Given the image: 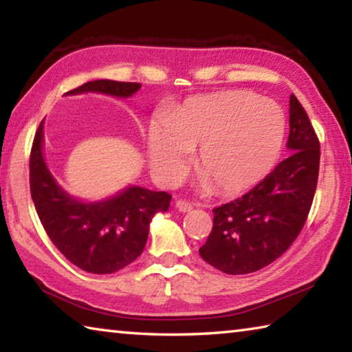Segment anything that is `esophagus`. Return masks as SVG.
<instances>
[{"mask_svg":"<svg viewBox=\"0 0 352 352\" xmlns=\"http://www.w3.org/2000/svg\"><path fill=\"white\" fill-rule=\"evenodd\" d=\"M175 206H177V210L182 211V212H188V211H190L194 208V205L190 204V201H188V200H177Z\"/></svg>","mask_w":352,"mask_h":352,"instance_id":"34e87169","label":"esophagus"}]
</instances>
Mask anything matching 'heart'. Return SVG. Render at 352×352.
Returning a JSON list of instances; mask_svg holds the SVG:
<instances>
[{
	"mask_svg": "<svg viewBox=\"0 0 352 352\" xmlns=\"http://www.w3.org/2000/svg\"><path fill=\"white\" fill-rule=\"evenodd\" d=\"M284 115L279 105L254 93L230 90L189 99L168 124L148 129L153 174L177 183L190 151L199 148L197 169L205 188L236 195L253 188L272 170L283 147Z\"/></svg>",
	"mask_w": 352,
	"mask_h": 352,
	"instance_id": "1",
	"label": "heart"
}]
</instances>
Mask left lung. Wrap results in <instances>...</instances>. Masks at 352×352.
I'll return each instance as SVG.
<instances>
[{"mask_svg": "<svg viewBox=\"0 0 352 352\" xmlns=\"http://www.w3.org/2000/svg\"><path fill=\"white\" fill-rule=\"evenodd\" d=\"M289 111V158L242 197L212 210V230L199 253L226 275L258 272L281 258L311 211L318 182L320 141L294 94Z\"/></svg>", "mask_w": 352, "mask_h": 352, "instance_id": "obj_1", "label": "left lung"}]
</instances>
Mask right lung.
Masks as SVG:
<instances>
[{
	"label": "right lung",
	"instance_id": "right-lung-1",
	"mask_svg": "<svg viewBox=\"0 0 352 352\" xmlns=\"http://www.w3.org/2000/svg\"><path fill=\"white\" fill-rule=\"evenodd\" d=\"M141 83L93 80L67 94L105 93L129 98ZM29 183L35 210L46 234L65 258L88 273H115L142 253L148 223L168 211L172 195L164 190L130 186L111 199L82 204L58 186L43 158V121L35 133L29 158Z\"/></svg>",
	"mask_w": 352,
	"mask_h": 352
}]
</instances>
